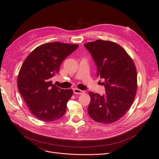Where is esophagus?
Segmentation results:
<instances>
[{"label": "esophagus", "mask_w": 159, "mask_h": 159, "mask_svg": "<svg viewBox=\"0 0 159 159\" xmlns=\"http://www.w3.org/2000/svg\"><path fill=\"white\" fill-rule=\"evenodd\" d=\"M74 93L75 94H82L84 93V91L76 88V89H74Z\"/></svg>", "instance_id": "34e87169"}]
</instances>
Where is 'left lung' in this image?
<instances>
[{"mask_svg":"<svg viewBox=\"0 0 159 159\" xmlns=\"http://www.w3.org/2000/svg\"><path fill=\"white\" fill-rule=\"evenodd\" d=\"M91 54L98 69V76L106 93L89 92L88 114L94 121L112 123L128 111L137 93V73L134 63L126 52L117 43L98 39L84 44Z\"/></svg>","mask_w":159,"mask_h":159,"instance_id":"obj_1","label":"left lung"}]
</instances>
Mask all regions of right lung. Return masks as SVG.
Instances as JSON below:
<instances>
[{"label": "right lung", "mask_w": 159, "mask_h": 159, "mask_svg": "<svg viewBox=\"0 0 159 159\" xmlns=\"http://www.w3.org/2000/svg\"><path fill=\"white\" fill-rule=\"evenodd\" d=\"M78 44L53 42L36 48L25 59L19 72L17 87L29 110L41 121H53L62 117L72 89H62L52 84L63 60Z\"/></svg>", "instance_id": "right-lung-1"}]
</instances>
